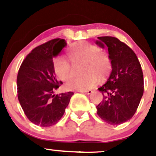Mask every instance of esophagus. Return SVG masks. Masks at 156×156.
Returning a JSON list of instances; mask_svg holds the SVG:
<instances>
[{
	"instance_id": "esophagus-1",
	"label": "esophagus",
	"mask_w": 156,
	"mask_h": 156,
	"mask_svg": "<svg viewBox=\"0 0 156 156\" xmlns=\"http://www.w3.org/2000/svg\"><path fill=\"white\" fill-rule=\"evenodd\" d=\"M79 92L86 94H91L93 91H92L91 90H79Z\"/></svg>"
}]
</instances>
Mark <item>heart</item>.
I'll list each match as a JSON object with an SVG mask.
<instances>
[{
	"label": "heart",
	"mask_w": 156,
	"mask_h": 156,
	"mask_svg": "<svg viewBox=\"0 0 156 156\" xmlns=\"http://www.w3.org/2000/svg\"><path fill=\"white\" fill-rule=\"evenodd\" d=\"M69 56L73 62H84V73L87 74L71 78L66 83L68 90L90 89L97 83V76H104L111 69V62L108 55L100 51L98 46L85 41L76 44L69 51ZM53 67L56 75L63 81L67 80L73 74V66L63 56L55 58Z\"/></svg>",
	"instance_id": "1"
}]
</instances>
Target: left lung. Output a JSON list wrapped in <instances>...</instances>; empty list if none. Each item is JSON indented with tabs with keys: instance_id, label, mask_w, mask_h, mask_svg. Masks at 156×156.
Listing matches in <instances>:
<instances>
[{
	"instance_id": "8db88e82",
	"label": "left lung",
	"mask_w": 156,
	"mask_h": 156,
	"mask_svg": "<svg viewBox=\"0 0 156 156\" xmlns=\"http://www.w3.org/2000/svg\"><path fill=\"white\" fill-rule=\"evenodd\" d=\"M96 44L107 46L112 72L107 82L98 88L102 102L98 115L111 125H119L134 115L144 93L143 72L136 54L126 44L112 37H99Z\"/></svg>"
}]
</instances>
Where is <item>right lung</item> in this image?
Returning <instances> with one entry per match:
<instances>
[{"label": "right lung", "instance_id": "right-lung-1", "mask_svg": "<svg viewBox=\"0 0 156 156\" xmlns=\"http://www.w3.org/2000/svg\"><path fill=\"white\" fill-rule=\"evenodd\" d=\"M64 39H54L37 47L23 60L17 76L18 98L29 120L47 127L64 115L73 92L55 94L56 79L53 58L66 46Z\"/></svg>", "mask_w": 156, "mask_h": 156}]
</instances>
